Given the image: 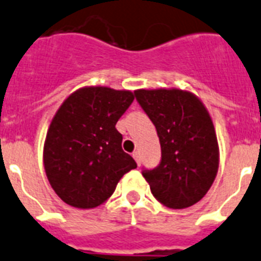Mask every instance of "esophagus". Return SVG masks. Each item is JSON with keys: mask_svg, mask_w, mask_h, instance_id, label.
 <instances>
[{"mask_svg": "<svg viewBox=\"0 0 261 261\" xmlns=\"http://www.w3.org/2000/svg\"><path fill=\"white\" fill-rule=\"evenodd\" d=\"M133 158L136 160V162H137V165L140 166V162H141V160H140V153L139 152H133Z\"/></svg>", "mask_w": 261, "mask_h": 261, "instance_id": "34e87169", "label": "esophagus"}]
</instances>
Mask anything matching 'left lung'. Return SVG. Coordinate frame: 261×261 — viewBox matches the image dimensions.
<instances>
[{
    "mask_svg": "<svg viewBox=\"0 0 261 261\" xmlns=\"http://www.w3.org/2000/svg\"><path fill=\"white\" fill-rule=\"evenodd\" d=\"M161 144V162L142 170L155 199L169 208H186L210 190L219 168V145L202 100L179 88L136 90Z\"/></svg>",
    "mask_w": 261,
    "mask_h": 261,
    "instance_id": "obj_1",
    "label": "left lung"
}]
</instances>
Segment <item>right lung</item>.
I'll return each mask as SVG.
<instances>
[{"label":"right lung","mask_w":261,"mask_h":261,"mask_svg":"<svg viewBox=\"0 0 261 261\" xmlns=\"http://www.w3.org/2000/svg\"><path fill=\"white\" fill-rule=\"evenodd\" d=\"M135 100L132 91L79 88L64 100L48 126L43 165L64 203L93 208L113 194L121 177L137 168L121 148L116 122Z\"/></svg>","instance_id":"right-lung-1"}]
</instances>
